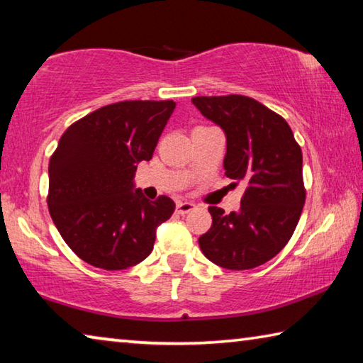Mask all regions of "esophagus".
<instances>
[{"label":"esophagus","instance_id":"esophagus-1","mask_svg":"<svg viewBox=\"0 0 363 363\" xmlns=\"http://www.w3.org/2000/svg\"><path fill=\"white\" fill-rule=\"evenodd\" d=\"M194 207L196 206L193 203H188V201H180V203H177V212L182 213V216H185V213L191 212Z\"/></svg>","mask_w":363,"mask_h":363}]
</instances>
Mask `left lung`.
Returning <instances> with one entry per match:
<instances>
[{
	"instance_id": "left-lung-1",
	"label": "left lung",
	"mask_w": 363,
	"mask_h": 363,
	"mask_svg": "<svg viewBox=\"0 0 363 363\" xmlns=\"http://www.w3.org/2000/svg\"><path fill=\"white\" fill-rule=\"evenodd\" d=\"M191 103L223 130L225 175L246 183L238 212L209 207L212 227L199 236L201 251L228 270L269 262L293 236L306 203L301 147L286 121L252 98L196 96Z\"/></svg>"
}]
</instances>
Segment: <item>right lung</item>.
<instances>
[{
  "label": "right lung",
  "instance_id": "obj_1",
  "mask_svg": "<svg viewBox=\"0 0 363 363\" xmlns=\"http://www.w3.org/2000/svg\"><path fill=\"white\" fill-rule=\"evenodd\" d=\"M175 109L174 101H122L65 130L50 159L48 207L67 246L86 264L123 270L151 254L156 230L175 203L135 188Z\"/></svg>",
  "mask_w": 363,
  "mask_h": 363
}]
</instances>
